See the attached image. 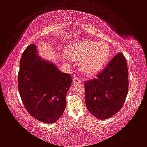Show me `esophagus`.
I'll return each instance as SVG.
<instances>
[{
    "label": "esophagus",
    "instance_id": "obj_1",
    "mask_svg": "<svg viewBox=\"0 0 147 147\" xmlns=\"http://www.w3.org/2000/svg\"><path fill=\"white\" fill-rule=\"evenodd\" d=\"M73 82L74 84H80V83H81V80L78 78H74L73 79Z\"/></svg>",
    "mask_w": 147,
    "mask_h": 147
}]
</instances>
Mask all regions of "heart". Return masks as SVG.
<instances>
[{
    "mask_svg": "<svg viewBox=\"0 0 147 147\" xmlns=\"http://www.w3.org/2000/svg\"><path fill=\"white\" fill-rule=\"evenodd\" d=\"M67 57L66 62L71 59L79 61V67L83 74L94 76L106 66L111 55V47L106 41L98 42L84 40L73 43L65 49Z\"/></svg>",
    "mask_w": 147,
    "mask_h": 147,
    "instance_id": "1",
    "label": "heart"
}]
</instances>
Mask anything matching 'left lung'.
Returning a JSON list of instances; mask_svg holds the SVG:
<instances>
[{
    "label": "left lung",
    "instance_id": "1",
    "mask_svg": "<svg viewBox=\"0 0 147 147\" xmlns=\"http://www.w3.org/2000/svg\"><path fill=\"white\" fill-rule=\"evenodd\" d=\"M128 86L126 60L119 53L96 78L84 82L88 110L101 120L114 115L123 106Z\"/></svg>",
    "mask_w": 147,
    "mask_h": 147
}]
</instances>
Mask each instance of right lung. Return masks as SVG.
Returning a JSON list of instances; mask_svg holds the SVG:
<instances>
[{
	"label": "right lung",
	"instance_id": "1",
	"mask_svg": "<svg viewBox=\"0 0 147 147\" xmlns=\"http://www.w3.org/2000/svg\"><path fill=\"white\" fill-rule=\"evenodd\" d=\"M20 66L18 86L28 113L46 123L57 121L66 108L71 75L62 73L53 63L41 58L34 44L24 51Z\"/></svg>",
	"mask_w": 147,
	"mask_h": 147
}]
</instances>
